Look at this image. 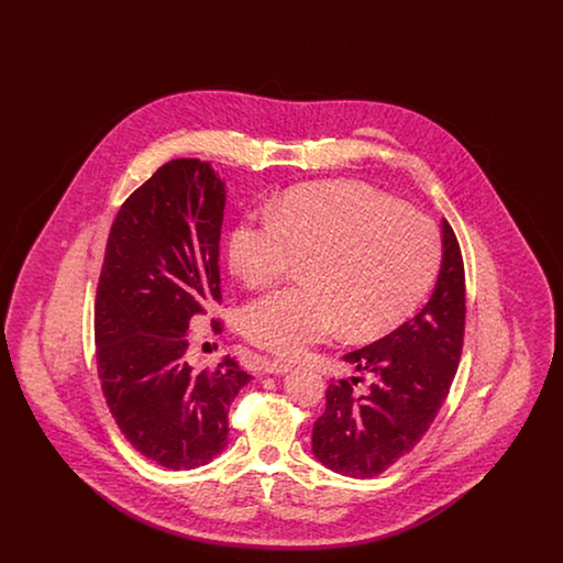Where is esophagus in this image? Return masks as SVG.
Instances as JSON below:
<instances>
[{
    "label": "esophagus",
    "instance_id": "1",
    "mask_svg": "<svg viewBox=\"0 0 563 563\" xmlns=\"http://www.w3.org/2000/svg\"><path fill=\"white\" fill-rule=\"evenodd\" d=\"M291 367H294V365H291L289 361H283V358H264V361H262V369H264L266 374H287V372H291Z\"/></svg>",
    "mask_w": 563,
    "mask_h": 563
}]
</instances>
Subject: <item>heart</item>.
Wrapping results in <instances>:
<instances>
[{
  "mask_svg": "<svg viewBox=\"0 0 563 563\" xmlns=\"http://www.w3.org/2000/svg\"><path fill=\"white\" fill-rule=\"evenodd\" d=\"M228 257L246 287H266L303 260L301 285L249 301L241 317L253 344L299 354L342 327L352 340L395 329L429 291L441 244L427 214L363 184L327 181L241 221Z\"/></svg>",
  "mask_w": 563,
  "mask_h": 563,
  "instance_id": "heart-1",
  "label": "heart"
}]
</instances>
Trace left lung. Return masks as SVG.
<instances>
[{
    "label": "left lung",
    "mask_w": 563,
    "mask_h": 563,
    "mask_svg": "<svg viewBox=\"0 0 563 563\" xmlns=\"http://www.w3.org/2000/svg\"><path fill=\"white\" fill-rule=\"evenodd\" d=\"M443 262L429 303L393 333L344 361L372 375L338 379L312 430V452L335 473L367 479L409 454L430 429L454 382L466 317L464 264L452 225L443 219Z\"/></svg>",
    "instance_id": "8db88e82"
}]
</instances>
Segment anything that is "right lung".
Returning <instances> with one entry per match:
<instances>
[{
	"mask_svg": "<svg viewBox=\"0 0 563 563\" xmlns=\"http://www.w3.org/2000/svg\"><path fill=\"white\" fill-rule=\"evenodd\" d=\"M225 188L209 162H166L120 207L95 301L97 372L134 450L164 468L209 464L228 445V411L251 375L225 356L188 363L191 317L221 301ZM214 333L221 322L213 321Z\"/></svg>",
	"mask_w": 563,
	"mask_h": 563,
	"instance_id": "right-lung-1",
	"label": "right lung"
}]
</instances>
